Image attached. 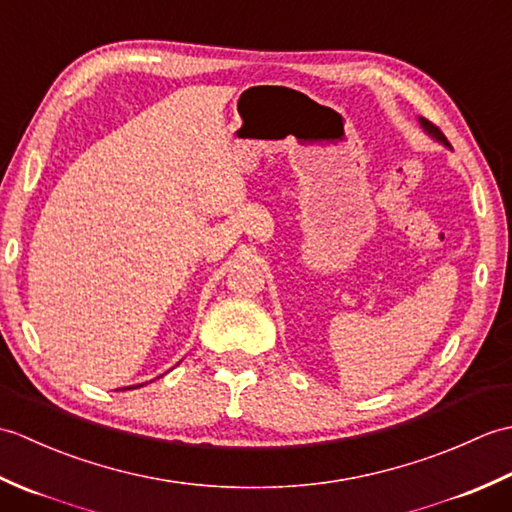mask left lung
Segmentation results:
<instances>
[{"instance_id":"8db88e82","label":"left lung","mask_w":512,"mask_h":512,"mask_svg":"<svg viewBox=\"0 0 512 512\" xmlns=\"http://www.w3.org/2000/svg\"><path fill=\"white\" fill-rule=\"evenodd\" d=\"M420 123H422V127L424 129H427V132L433 136V138H438L440 140V143H444V145H449V140H447V136H444L442 132H440V129L436 127V125H433V123H429V121H424V118H420Z\"/></svg>"}]
</instances>
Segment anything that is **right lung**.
<instances>
[{"instance_id":"right-lung-1","label":"right lung","mask_w":512,"mask_h":512,"mask_svg":"<svg viewBox=\"0 0 512 512\" xmlns=\"http://www.w3.org/2000/svg\"><path fill=\"white\" fill-rule=\"evenodd\" d=\"M127 389H132V387H127Z\"/></svg>"}]
</instances>
